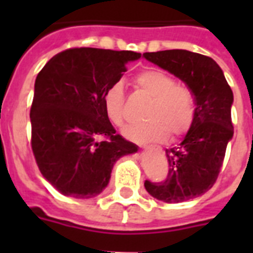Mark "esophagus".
Wrapping results in <instances>:
<instances>
[{
    "label": "esophagus",
    "instance_id": "1",
    "mask_svg": "<svg viewBox=\"0 0 253 253\" xmlns=\"http://www.w3.org/2000/svg\"><path fill=\"white\" fill-rule=\"evenodd\" d=\"M142 147H144V148H147V147H150V146H147V144H142Z\"/></svg>",
    "mask_w": 253,
    "mask_h": 253
}]
</instances>
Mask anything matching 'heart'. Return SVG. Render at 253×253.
Masks as SVG:
<instances>
[{
  "instance_id": "1",
  "label": "heart",
  "mask_w": 253,
  "mask_h": 253,
  "mask_svg": "<svg viewBox=\"0 0 253 253\" xmlns=\"http://www.w3.org/2000/svg\"><path fill=\"white\" fill-rule=\"evenodd\" d=\"M139 90L152 98L147 109L148 121L127 126L125 136L131 140H162L172 135L180 138L192 128L196 119V98L185 85L177 84L170 75L158 69H146L135 77ZM103 110L114 126L125 122V90L115 83L103 94Z\"/></svg>"
}]
</instances>
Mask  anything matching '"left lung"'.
<instances>
[{"label": "left lung", "instance_id": "8db88e82", "mask_svg": "<svg viewBox=\"0 0 253 253\" xmlns=\"http://www.w3.org/2000/svg\"><path fill=\"white\" fill-rule=\"evenodd\" d=\"M151 63L182 80L196 98V119L178 147L166 150V180H146V190L156 200L178 204L212 188L234 135V94L222 69L211 57L186 49L146 52Z\"/></svg>", "mask_w": 253, "mask_h": 253}]
</instances>
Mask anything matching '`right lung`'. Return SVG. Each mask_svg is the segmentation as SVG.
<instances>
[{"label": "right lung", "mask_w": 253, "mask_h": 253, "mask_svg": "<svg viewBox=\"0 0 253 253\" xmlns=\"http://www.w3.org/2000/svg\"><path fill=\"white\" fill-rule=\"evenodd\" d=\"M134 51L68 48L38 73L31 148L45 180L61 194L93 198L106 188L114 163L138 147L119 134L103 110V94L121 80Z\"/></svg>", "instance_id": "obj_1"}]
</instances>
